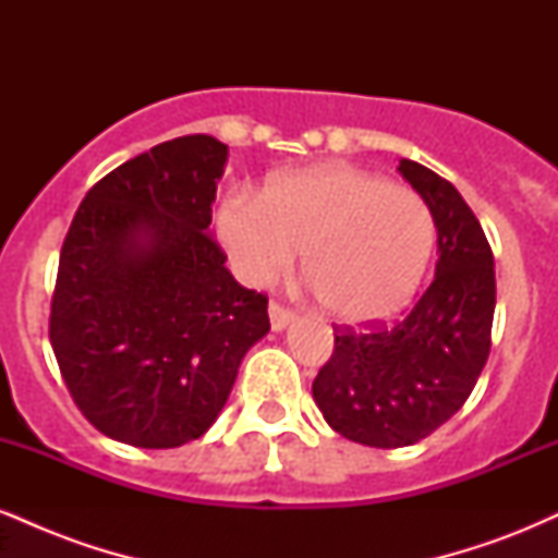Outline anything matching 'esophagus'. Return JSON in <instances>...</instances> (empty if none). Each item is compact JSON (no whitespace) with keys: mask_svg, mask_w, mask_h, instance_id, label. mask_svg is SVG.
Instances as JSON below:
<instances>
[{"mask_svg":"<svg viewBox=\"0 0 558 558\" xmlns=\"http://www.w3.org/2000/svg\"><path fill=\"white\" fill-rule=\"evenodd\" d=\"M293 319H296V315H293L288 306L280 304V301H270V325H272V330H286L288 325L293 323Z\"/></svg>","mask_w":558,"mask_h":558,"instance_id":"1","label":"esophagus"}]
</instances>
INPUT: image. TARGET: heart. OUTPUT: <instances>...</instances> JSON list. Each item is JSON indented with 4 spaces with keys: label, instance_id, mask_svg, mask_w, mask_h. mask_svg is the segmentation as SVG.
<instances>
[{
    "label": "heart",
    "instance_id": "heart-1",
    "mask_svg": "<svg viewBox=\"0 0 558 558\" xmlns=\"http://www.w3.org/2000/svg\"><path fill=\"white\" fill-rule=\"evenodd\" d=\"M217 233L248 286L275 283L304 248L312 291L343 323L403 310L435 248L433 213L417 191L341 162L275 175L262 196L230 191Z\"/></svg>",
    "mask_w": 558,
    "mask_h": 558
}]
</instances>
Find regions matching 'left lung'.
<instances>
[{
	"label": "left lung",
	"instance_id": "1",
	"mask_svg": "<svg viewBox=\"0 0 558 558\" xmlns=\"http://www.w3.org/2000/svg\"><path fill=\"white\" fill-rule=\"evenodd\" d=\"M399 172L438 228L435 278L396 323L336 328L312 396L336 433L362 446H412L470 399L490 354L496 270L475 213L438 172L401 159Z\"/></svg>",
	"mask_w": 558,
	"mask_h": 558
}]
</instances>
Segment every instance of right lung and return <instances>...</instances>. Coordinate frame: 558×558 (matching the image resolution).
Segmentation results:
<instances>
[{
  "label": "right lung",
  "instance_id": "obj_1",
  "mask_svg": "<svg viewBox=\"0 0 558 558\" xmlns=\"http://www.w3.org/2000/svg\"><path fill=\"white\" fill-rule=\"evenodd\" d=\"M228 146L204 133L128 159L88 191L60 252L49 341L99 433L138 448L202 438L270 330L209 235Z\"/></svg>",
  "mask_w": 558,
  "mask_h": 558
}]
</instances>
